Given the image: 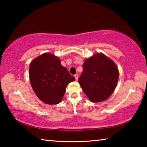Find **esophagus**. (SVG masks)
I'll return each mask as SVG.
<instances>
[{"instance_id": "esophagus-1", "label": "esophagus", "mask_w": 147, "mask_h": 147, "mask_svg": "<svg viewBox=\"0 0 147 147\" xmlns=\"http://www.w3.org/2000/svg\"><path fill=\"white\" fill-rule=\"evenodd\" d=\"M74 78H75V79H76V81H78V75L77 74H74Z\"/></svg>"}]
</instances>
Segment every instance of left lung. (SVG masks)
<instances>
[{
    "label": "left lung",
    "mask_w": 147,
    "mask_h": 147,
    "mask_svg": "<svg viewBox=\"0 0 147 147\" xmlns=\"http://www.w3.org/2000/svg\"><path fill=\"white\" fill-rule=\"evenodd\" d=\"M118 78L119 71L115 63L102 54H96L84 61L78 82L89 100L98 102L111 96Z\"/></svg>",
    "instance_id": "1"
}]
</instances>
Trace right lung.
I'll list each match as a JSON object with an SVG mask.
<instances>
[{"instance_id": "right-lung-1", "label": "right lung", "mask_w": 147, "mask_h": 147, "mask_svg": "<svg viewBox=\"0 0 147 147\" xmlns=\"http://www.w3.org/2000/svg\"><path fill=\"white\" fill-rule=\"evenodd\" d=\"M29 77L37 96L48 104L60 102L67 86L75 80L61 65L59 58L49 53L43 54L31 62Z\"/></svg>"}]
</instances>
